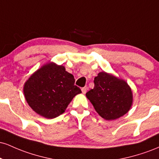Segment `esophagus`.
Instances as JSON below:
<instances>
[{
	"label": "esophagus",
	"mask_w": 159,
	"mask_h": 159,
	"mask_svg": "<svg viewBox=\"0 0 159 159\" xmlns=\"http://www.w3.org/2000/svg\"><path fill=\"white\" fill-rule=\"evenodd\" d=\"M81 91H82V93H83V94H85V93H86V92H87V87H83V88L81 89Z\"/></svg>",
	"instance_id": "1"
}]
</instances>
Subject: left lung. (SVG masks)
<instances>
[{
    "label": "left lung",
    "instance_id": "8db88e82",
    "mask_svg": "<svg viewBox=\"0 0 159 159\" xmlns=\"http://www.w3.org/2000/svg\"><path fill=\"white\" fill-rule=\"evenodd\" d=\"M94 84L86 96L100 116L114 120L129 112L133 103V94L125 80L101 72L94 78Z\"/></svg>",
    "mask_w": 159,
    "mask_h": 159
}]
</instances>
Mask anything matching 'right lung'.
Here are the masks:
<instances>
[{
  "label": "right lung",
  "mask_w": 159,
  "mask_h": 159,
  "mask_svg": "<svg viewBox=\"0 0 159 159\" xmlns=\"http://www.w3.org/2000/svg\"><path fill=\"white\" fill-rule=\"evenodd\" d=\"M75 78L65 66L49 62L42 66L25 81V98L33 111L47 119L65 112L76 95L81 93Z\"/></svg>",
  "instance_id": "add662e5"
}]
</instances>
